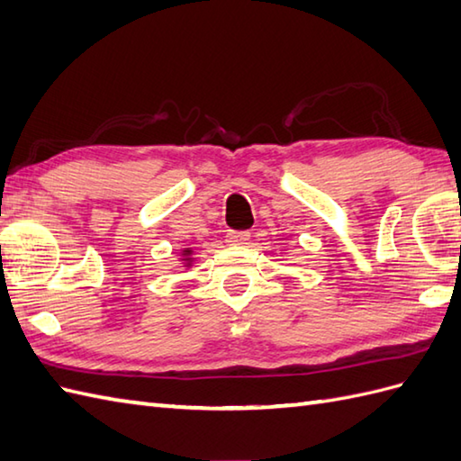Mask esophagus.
Here are the masks:
<instances>
[{"label":"esophagus","instance_id":"esophagus-1","mask_svg":"<svg viewBox=\"0 0 461 461\" xmlns=\"http://www.w3.org/2000/svg\"><path fill=\"white\" fill-rule=\"evenodd\" d=\"M249 239H250L249 230H232L227 234V242H230V244H244V242H249Z\"/></svg>","mask_w":461,"mask_h":461}]
</instances>
